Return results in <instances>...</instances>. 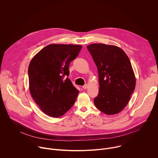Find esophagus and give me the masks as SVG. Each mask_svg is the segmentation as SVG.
<instances>
[{
  "instance_id": "esophagus-1",
  "label": "esophagus",
  "mask_w": 158,
  "mask_h": 158,
  "mask_svg": "<svg viewBox=\"0 0 158 158\" xmlns=\"http://www.w3.org/2000/svg\"><path fill=\"white\" fill-rule=\"evenodd\" d=\"M88 87V85L87 84H84L83 86H82V88L83 89H87Z\"/></svg>"
}]
</instances>
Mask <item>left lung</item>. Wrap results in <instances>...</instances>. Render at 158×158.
<instances>
[{
  "label": "left lung",
  "mask_w": 158,
  "mask_h": 158,
  "mask_svg": "<svg viewBox=\"0 0 158 158\" xmlns=\"http://www.w3.org/2000/svg\"><path fill=\"white\" fill-rule=\"evenodd\" d=\"M97 66L99 91L95 106L107 115L118 114L127 104L136 78L126 54L121 48L103 44L87 46Z\"/></svg>",
  "instance_id": "8db88e82"
}]
</instances>
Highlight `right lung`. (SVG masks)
I'll return each instance as SVG.
<instances>
[{
  "label": "right lung",
  "instance_id": "add662e5",
  "mask_svg": "<svg viewBox=\"0 0 158 158\" xmlns=\"http://www.w3.org/2000/svg\"><path fill=\"white\" fill-rule=\"evenodd\" d=\"M82 46L72 44H50L31 60L28 68L32 97L47 115L58 118L74 105L78 90L67 77L69 66Z\"/></svg>",
  "mask_w": 158,
  "mask_h": 158
}]
</instances>
